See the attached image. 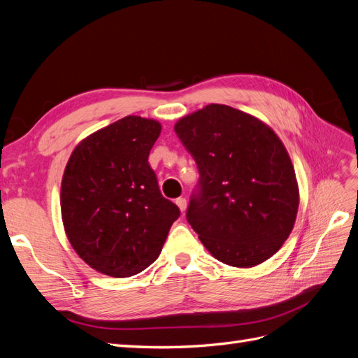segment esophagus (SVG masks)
<instances>
[{"label": "esophagus", "instance_id": "obj_1", "mask_svg": "<svg viewBox=\"0 0 358 358\" xmlns=\"http://www.w3.org/2000/svg\"><path fill=\"white\" fill-rule=\"evenodd\" d=\"M176 204H178V208L180 209V212H182V213L185 212V209H187V199H183V197L176 199Z\"/></svg>", "mask_w": 358, "mask_h": 358}]
</instances>
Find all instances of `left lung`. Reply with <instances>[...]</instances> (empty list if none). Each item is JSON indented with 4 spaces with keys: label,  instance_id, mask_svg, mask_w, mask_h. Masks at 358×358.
<instances>
[{
    "label": "left lung",
    "instance_id": "8db88e82",
    "mask_svg": "<svg viewBox=\"0 0 358 358\" xmlns=\"http://www.w3.org/2000/svg\"><path fill=\"white\" fill-rule=\"evenodd\" d=\"M175 131L199 167L187 220L221 263L254 267L279 251L299 209L285 146L259 119L209 104L179 119Z\"/></svg>",
    "mask_w": 358,
    "mask_h": 358
}]
</instances>
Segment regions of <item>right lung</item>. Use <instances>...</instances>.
<instances>
[{"instance_id":"1","label":"right lung","mask_w":358,"mask_h":358,"mask_svg":"<svg viewBox=\"0 0 358 358\" xmlns=\"http://www.w3.org/2000/svg\"><path fill=\"white\" fill-rule=\"evenodd\" d=\"M154 119L125 116L74 148L61 183V215L78 255L96 272L128 278L161 254L180 210L161 196L148 157Z\"/></svg>"}]
</instances>
